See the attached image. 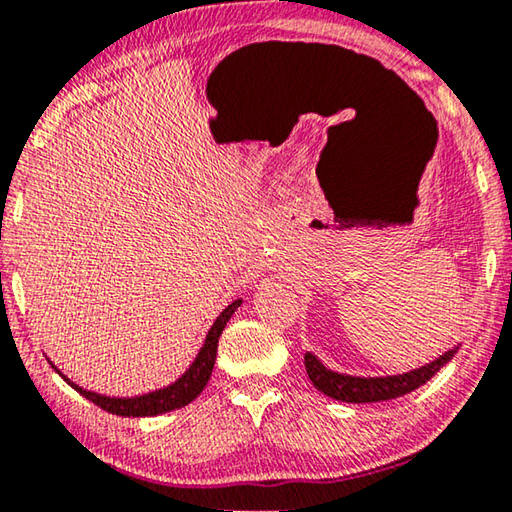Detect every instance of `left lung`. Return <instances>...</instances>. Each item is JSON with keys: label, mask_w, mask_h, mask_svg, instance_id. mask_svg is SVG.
Returning a JSON list of instances; mask_svg holds the SVG:
<instances>
[{"label": "left lung", "mask_w": 512, "mask_h": 512, "mask_svg": "<svg viewBox=\"0 0 512 512\" xmlns=\"http://www.w3.org/2000/svg\"><path fill=\"white\" fill-rule=\"evenodd\" d=\"M458 345L452 350H447L445 354H440L438 359L424 363V366L415 370L402 372V375H388V377L343 375V372L329 370L325 363L311 352L305 354V368L311 384H314L320 393L332 397V400L350 402V404L384 402V400H395V397H402L406 393L415 391V388H420L422 384H427V381L454 357Z\"/></svg>", "instance_id": "obj_1"}]
</instances>
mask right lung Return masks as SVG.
Here are the masks:
<instances>
[{"label": "right lung", "mask_w": 512, "mask_h": 512, "mask_svg": "<svg viewBox=\"0 0 512 512\" xmlns=\"http://www.w3.org/2000/svg\"><path fill=\"white\" fill-rule=\"evenodd\" d=\"M239 305H241V298L230 302V305L221 311L219 318H216L214 325L210 327V332H207L203 348L198 350L196 359L192 361V366H189L183 375L173 381V384L158 388V391L135 395V397H110V395H101L94 391H85L83 386L74 384L72 379H67L63 372L54 366V363L51 361L49 363H51V368H54L58 375L74 388L76 393H81L85 400H90L92 404L101 406L103 411H108L112 415H121V418H151V415L183 409V406L194 402L196 397L203 393L207 381H210L214 359H216V345H219V336L223 332L225 323L232 318V314H235Z\"/></svg>", "instance_id": "obj_1"}]
</instances>
